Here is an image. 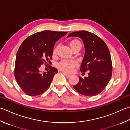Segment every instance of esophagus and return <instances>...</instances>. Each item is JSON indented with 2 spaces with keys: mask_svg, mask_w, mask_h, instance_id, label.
I'll return each mask as SVG.
<instances>
[{
  "mask_svg": "<svg viewBox=\"0 0 130 130\" xmlns=\"http://www.w3.org/2000/svg\"><path fill=\"white\" fill-rule=\"evenodd\" d=\"M63 74L67 78H69L70 76H71V75H70V74H67V73H64V72H63Z\"/></svg>",
  "mask_w": 130,
  "mask_h": 130,
  "instance_id": "34e87169",
  "label": "esophagus"
}]
</instances>
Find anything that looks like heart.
Instances as JSON below:
<instances>
[{
  "label": "heart",
  "mask_w": 130,
  "mask_h": 130,
  "mask_svg": "<svg viewBox=\"0 0 130 130\" xmlns=\"http://www.w3.org/2000/svg\"><path fill=\"white\" fill-rule=\"evenodd\" d=\"M81 43L77 39H73L70 42V47L73 51L76 48H81ZM57 47H56L53 51V54L56 55L57 52ZM77 62L73 60H62L58 63L57 67L59 69L66 73H70L77 66Z\"/></svg>",
  "instance_id": "b5f03b06"
}]
</instances>
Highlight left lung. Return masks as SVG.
Listing matches in <instances>:
<instances>
[{
  "label": "left lung",
  "mask_w": 130,
  "mask_h": 130,
  "mask_svg": "<svg viewBox=\"0 0 130 130\" xmlns=\"http://www.w3.org/2000/svg\"><path fill=\"white\" fill-rule=\"evenodd\" d=\"M79 37L83 40L85 52L80 70L89 72L87 77H79L74 88L82 95H98L108 84L112 75V63L109 50L103 40L97 35L87 31L70 33L67 38Z\"/></svg>",
  "instance_id": "obj_1"
}]
</instances>
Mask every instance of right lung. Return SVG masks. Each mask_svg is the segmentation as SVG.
<instances>
[{"mask_svg":"<svg viewBox=\"0 0 130 130\" xmlns=\"http://www.w3.org/2000/svg\"><path fill=\"white\" fill-rule=\"evenodd\" d=\"M67 33L44 30L22 43L16 55L14 76L18 85L27 95H39L50 87L57 70L50 66L48 72L41 73L39 68L44 63L51 62L55 43Z\"/></svg>","mask_w":130,"mask_h":130,"instance_id":"1","label":"right lung"}]
</instances>
